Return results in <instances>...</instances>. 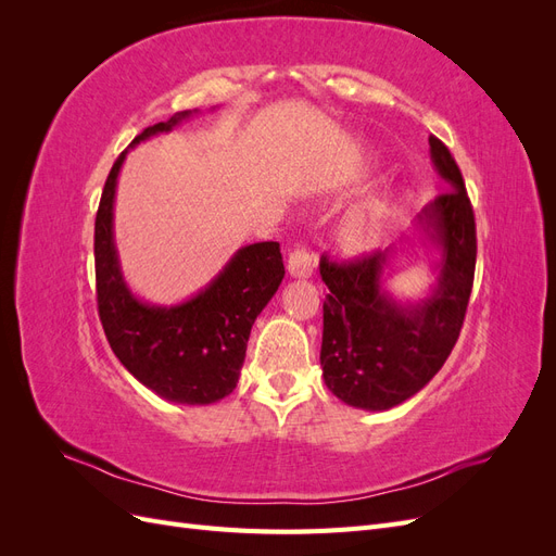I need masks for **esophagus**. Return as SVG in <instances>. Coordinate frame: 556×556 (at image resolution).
I'll return each instance as SVG.
<instances>
[{
    "instance_id": "34e87169",
    "label": "esophagus",
    "mask_w": 556,
    "mask_h": 556,
    "mask_svg": "<svg viewBox=\"0 0 556 556\" xmlns=\"http://www.w3.org/2000/svg\"><path fill=\"white\" fill-rule=\"evenodd\" d=\"M315 268V255L306 245H296L290 252L288 260V271L292 278H311Z\"/></svg>"
}]
</instances>
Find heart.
Masks as SVG:
<instances>
[{
	"label": "heart",
	"mask_w": 556,
	"mask_h": 556,
	"mask_svg": "<svg viewBox=\"0 0 556 556\" xmlns=\"http://www.w3.org/2000/svg\"><path fill=\"white\" fill-rule=\"evenodd\" d=\"M378 227H380V213L374 208L359 213L355 220H352V233H355V239H359V241L371 239L378 231Z\"/></svg>",
	"instance_id": "1"
}]
</instances>
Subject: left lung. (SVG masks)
<instances>
[{
	"mask_svg": "<svg viewBox=\"0 0 556 556\" xmlns=\"http://www.w3.org/2000/svg\"><path fill=\"white\" fill-rule=\"evenodd\" d=\"M429 150L450 185L415 220L422 239L441 252L431 294L401 304L382 288L390 248L343 264L319 260L329 288L319 364L329 392L348 406L390 410L415 396L459 339L476 274V217L445 143L429 137Z\"/></svg>",
	"mask_w": 556,
	"mask_h": 556,
	"instance_id": "obj_1",
	"label": "left lung"
}]
</instances>
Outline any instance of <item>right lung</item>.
<instances>
[{"label":"right lung","mask_w":556,"mask_h":556,"mask_svg":"<svg viewBox=\"0 0 556 556\" xmlns=\"http://www.w3.org/2000/svg\"><path fill=\"white\" fill-rule=\"evenodd\" d=\"M190 115L180 111L143 129L115 160L94 220V276L99 319L127 371L166 401L206 406L237 387L250 329L276 294L285 266L280 245L262 241L233 252L223 271L182 304H146L127 288L113 239L117 176L134 146Z\"/></svg>","instance_id":"obj_1"}]
</instances>
